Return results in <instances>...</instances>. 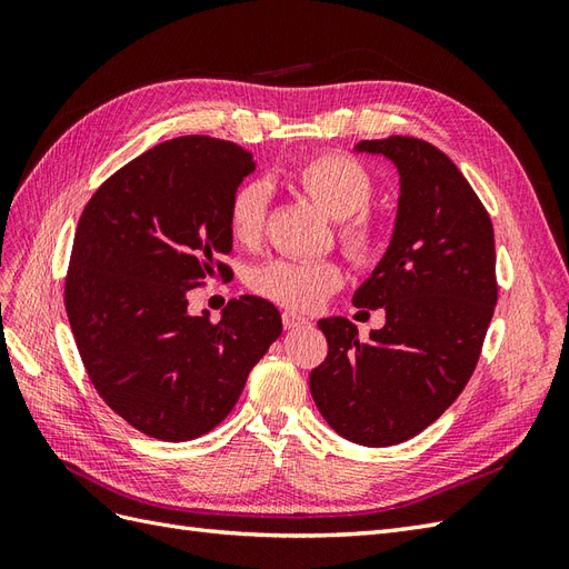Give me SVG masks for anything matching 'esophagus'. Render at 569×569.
I'll return each mask as SVG.
<instances>
[{
  "label": "esophagus",
  "instance_id": "obj_1",
  "mask_svg": "<svg viewBox=\"0 0 569 569\" xmlns=\"http://www.w3.org/2000/svg\"><path fill=\"white\" fill-rule=\"evenodd\" d=\"M282 325L287 327V330H297V327L308 325V318H303V316H299L295 311H284L282 313Z\"/></svg>",
  "mask_w": 569,
  "mask_h": 569
}]
</instances>
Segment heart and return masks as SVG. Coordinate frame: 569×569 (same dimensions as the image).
Instances as JSON below:
<instances>
[{
	"instance_id": "obj_1",
	"label": "heart",
	"mask_w": 569,
	"mask_h": 569,
	"mask_svg": "<svg viewBox=\"0 0 569 569\" xmlns=\"http://www.w3.org/2000/svg\"><path fill=\"white\" fill-rule=\"evenodd\" d=\"M287 182L311 199L320 211L339 220V239L358 263H368L382 247L380 226L363 211L372 197L368 170L343 153H322L287 173ZM268 194L263 184L239 187L228 206L230 237L239 247L261 242ZM343 272L335 261H291L280 258L256 270L253 289L289 308L311 311L339 289Z\"/></svg>"
}]
</instances>
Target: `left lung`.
Instances as JSON below:
<instances>
[{"label":"left lung","mask_w":569,"mask_h":569,"mask_svg":"<svg viewBox=\"0 0 569 569\" xmlns=\"http://www.w3.org/2000/svg\"><path fill=\"white\" fill-rule=\"evenodd\" d=\"M353 151L399 173L389 247L353 295L387 322L360 341L351 320H318L327 358L308 385L337 435L380 449L420 435L468 385L498 297L496 249L487 209L443 151L401 134Z\"/></svg>","instance_id":"8db88e82"}]
</instances>
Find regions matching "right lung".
Here are the masks:
<instances>
[{"label": "right lung", "mask_w": 569, "mask_h": 569, "mask_svg": "<svg viewBox=\"0 0 569 569\" xmlns=\"http://www.w3.org/2000/svg\"><path fill=\"white\" fill-rule=\"evenodd\" d=\"M253 153L189 134L144 151L101 184L80 216L66 313L107 406L142 435L189 441L228 418L251 368L282 332L261 297L232 299L218 322L189 316L206 274H228V206Z\"/></svg>", "instance_id": "right-lung-1"}]
</instances>
